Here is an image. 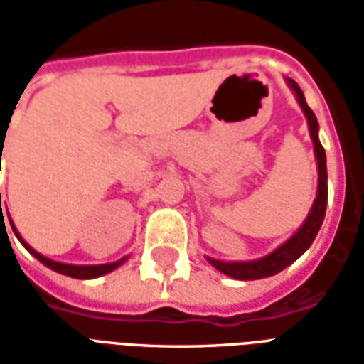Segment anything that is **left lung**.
Returning <instances> with one entry per match:
<instances>
[{
  "instance_id": "1",
  "label": "left lung",
  "mask_w": 364,
  "mask_h": 364,
  "mask_svg": "<svg viewBox=\"0 0 364 364\" xmlns=\"http://www.w3.org/2000/svg\"><path fill=\"white\" fill-rule=\"evenodd\" d=\"M287 85L296 97L298 105L304 112L306 122H308V130H310V138H312L314 144V156H316V164H318V191H316L312 208L306 216V220L302 222V226L284 244H281L277 250L267 253L265 257L252 261H220L214 259V257H206L214 269H218L220 273L228 274V277L237 279V281H257V279L273 277V274L281 273L282 269L292 265L312 245V242L316 240L321 228L323 216H326V206H328V167H326V150L320 144V136H318V130H320L318 119L306 103L304 93L298 87V83L287 77Z\"/></svg>"
}]
</instances>
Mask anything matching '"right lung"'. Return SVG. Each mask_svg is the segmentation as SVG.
Returning a JSON list of instances; mask_svg holds the SVG:
<instances>
[{
  "mask_svg": "<svg viewBox=\"0 0 364 364\" xmlns=\"http://www.w3.org/2000/svg\"><path fill=\"white\" fill-rule=\"evenodd\" d=\"M0 210H1V195H0ZM9 224H11L13 234L17 236V240H19L21 244L27 247V252L31 253V255H35L36 259L41 261L43 265H46L48 269H52V271H56V273L60 274H66V277H72V279H97V277H103V274L111 273V271H114L117 267H120V265L128 259V257H122V259L114 261V263H105V265H70V263H60V261L48 259V257H44L43 253H38L36 250H33V247H31V245L21 237V234L17 232V228H15V224H13L11 218H9Z\"/></svg>",
  "mask_w": 364,
  "mask_h": 364,
  "instance_id": "right-lung-1",
  "label": "right lung"
}]
</instances>
